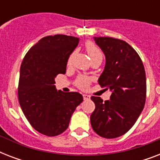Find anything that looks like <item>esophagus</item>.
<instances>
[{
  "label": "esophagus",
  "mask_w": 160,
  "mask_h": 160,
  "mask_svg": "<svg viewBox=\"0 0 160 160\" xmlns=\"http://www.w3.org/2000/svg\"><path fill=\"white\" fill-rule=\"evenodd\" d=\"M83 98H84V100H89L90 99V96L89 95L84 94V95H83Z\"/></svg>",
  "instance_id": "obj_1"
}]
</instances>
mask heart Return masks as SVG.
Returning a JSON list of instances; mask_svg holds the SVG:
<instances>
[{
  "label": "heart",
  "instance_id": "heart-1",
  "mask_svg": "<svg viewBox=\"0 0 160 160\" xmlns=\"http://www.w3.org/2000/svg\"><path fill=\"white\" fill-rule=\"evenodd\" d=\"M85 49L87 51V53L90 56L91 61H94L95 60H99V59H103V55L101 53V51L97 46H95V44L92 43V42H87L86 45H85ZM75 55V51H73L72 53L70 54V55L69 56V59H68V65H71V63L73 61V59H74V56ZM90 84V79L86 76H83V75H80L77 78L76 80V85L79 86L80 88H86Z\"/></svg>",
  "mask_w": 160,
  "mask_h": 160
}]
</instances>
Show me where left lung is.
I'll use <instances>...</instances> for the list:
<instances>
[{
    "mask_svg": "<svg viewBox=\"0 0 160 160\" xmlns=\"http://www.w3.org/2000/svg\"><path fill=\"white\" fill-rule=\"evenodd\" d=\"M105 56V65L98 82L111 91L105 102L92 96L95 109L90 115L94 131L114 139L131 129L144 109L146 76L141 59L125 41L111 37H94Z\"/></svg>",
    "mask_w": 160,
    "mask_h": 160,
    "instance_id": "obj_1",
    "label": "left lung"
}]
</instances>
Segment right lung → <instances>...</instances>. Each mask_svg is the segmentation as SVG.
<instances>
[{
  "label": "right lung",
  "instance_id": "add662e5",
  "mask_svg": "<svg viewBox=\"0 0 160 160\" xmlns=\"http://www.w3.org/2000/svg\"><path fill=\"white\" fill-rule=\"evenodd\" d=\"M79 41L65 35L46 36L29 50L21 63L19 103L34 129L47 136L65 131L83 101L80 93L63 92L55 85L56 75L65 74L69 56Z\"/></svg>",
  "mask_w": 160,
  "mask_h": 160
}]
</instances>
